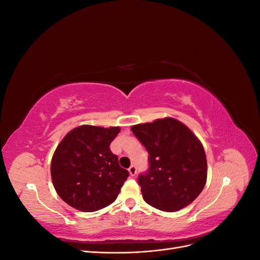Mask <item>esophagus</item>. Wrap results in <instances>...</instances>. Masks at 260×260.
<instances>
[{
  "mask_svg": "<svg viewBox=\"0 0 260 260\" xmlns=\"http://www.w3.org/2000/svg\"><path fill=\"white\" fill-rule=\"evenodd\" d=\"M128 171H129V174L131 175V176H136V174H137V168H136V166H130L129 167V169H128Z\"/></svg>",
  "mask_w": 260,
  "mask_h": 260,
  "instance_id": "esophagus-1",
  "label": "esophagus"
}]
</instances>
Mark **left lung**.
I'll use <instances>...</instances> for the list:
<instances>
[{
  "label": "left lung",
  "instance_id": "8db88e82",
  "mask_svg": "<svg viewBox=\"0 0 260 260\" xmlns=\"http://www.w3.org/2000/svg\"><path fill=\"white\" fill-rule=\"evenodd\" d=\"M131 131L149 154L148 171L138 180L143 200L169 212L190 205L207 180L206 154L199 138L171 117L132 125Z\"/></svg>",
  "mask_w": 260,
  "mask_h": 260
}]
</instances>
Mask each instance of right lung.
Listing matches in <instances>:
<instances>
[{"mask_svg":"<svg viewBox=\"0 0 260 260\" xmlns=\"http://www.w3.org/2000/svg\"><path fill=\"white\" fill-rule=\"evenodd\" d=\"M119 127L82 124L69 131L53 154L55 191L69 206L92 212L115 202L129 172L118 164L109 144Z\"/></svg>","mask_w":260,"mask_h":260,"instance_id":"right-lung-1","label":"right lung"}]
</instances>
